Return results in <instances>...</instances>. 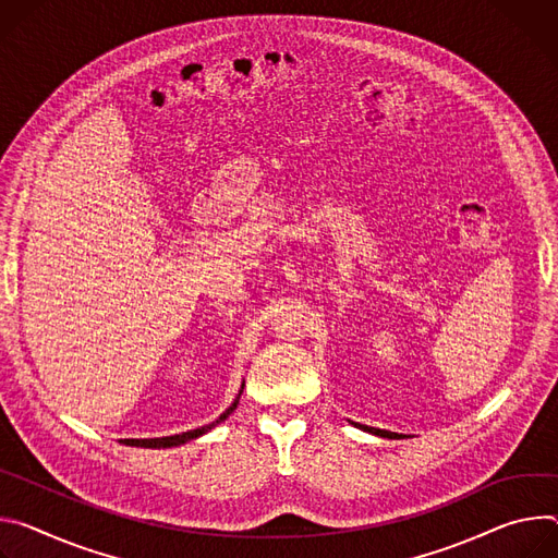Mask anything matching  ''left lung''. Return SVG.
Instances as JSON below:
<instances>
[{
	"mask_svg": "<svg viewBox=\"0 0 558 558\" xmlns=\"http://www.w3.org/2000/svg\"><path fill=\"white\" fill-rule=\"evenodd\" d=\"M354 425L365 429V432H373V435H377V437H386V439H397L399 437L397 432H388V429H379V427H367V425H359V423H354Z\"/></svg>",
	"mask_w": 558,
	"mask_h": 558,
	"instance_id": "1",
	"label": "left lung"
}]
</instances>
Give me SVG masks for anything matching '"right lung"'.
<instances>
[{"mask_svg":"<svg viewBox=\"0 0 558 558\" xmlns=\"http://www.w3.org/2000/svg\"><path fill=\"white\" fill-rule=\"evenodd\" d=\"M234 408H236V401H234L217 421H213V423H208V425H204V427L191 429V432H181V435H174V437H159V439H123V444H126V446H137V448H172V446H181V444H185V441H191V439H197V437L206 435L208 429H213L217 423H221L223 418H228L230 412H234Z\"/></svg>","mask_w":558,"mask_h":558,"instance_id":"right-lung-1","label":"right lung"}]
</instances>
